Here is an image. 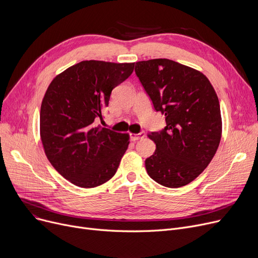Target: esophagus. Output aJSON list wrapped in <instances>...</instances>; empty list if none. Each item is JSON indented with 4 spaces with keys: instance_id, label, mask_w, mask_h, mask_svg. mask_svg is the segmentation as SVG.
Masks as SVG:
<instances>
[{
    "instance_id": "esophagus-1",
    "label": "esophagus",
    "mask_w": 258,
    "mask_h": 258,
    "mask_svg": "<svg viewBox=\"0 0 258 258\" xmlns=\"http://www.w3.org/2000/svg\"><path fill=\"white\" fill-rule=\"evenodd\" d=\"M144 137H145V132H140L139 134H132V136H131L133 141H137V140L142 139Z\"/></svg>"
}]
</instances>
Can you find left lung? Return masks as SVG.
I'll return each mask as SVG.
<instances>
[{
	"label": "left lung",
	"mask_w": 258,
	"mask_h": 258,
	"mask_svg": "<svg viewBox=\"0 0 258 258\" xmlns=\"http://www.w3.org/2000/svg\"><path fill=\"white\" fill-rule=\"evenodd\" d=\"M135 72L166 121L164 130L147 135L156 151L145 160L146 171L165 187L185 186L204 171L220 145L218 95L202 72L167 58L138 61Z\"/></svg>",
	"instance_id": "left-lung-1"
}]
</instances>
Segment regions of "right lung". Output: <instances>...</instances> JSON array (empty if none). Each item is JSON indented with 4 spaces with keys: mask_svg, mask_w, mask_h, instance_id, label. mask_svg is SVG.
Here are the masks:
<instances>
[{
    "mask_svg": "<svg viewBox=\"0 0 258 258\" xmlns=\"http://www.w3.org/2000/svg\"><path fill=\"white\" fill-rule=\"evenodd\" d=\"M135 62L80 61L49 85L39 115V133L52 166L72 184L93 188L114 177L130 135L96 125L112 90Z\"/></svg>",
    "mask_w": 258,
    "mask_h": 258,
    "instance_id": "add662e5",
    "label": "right lung"
}]
</instances>
